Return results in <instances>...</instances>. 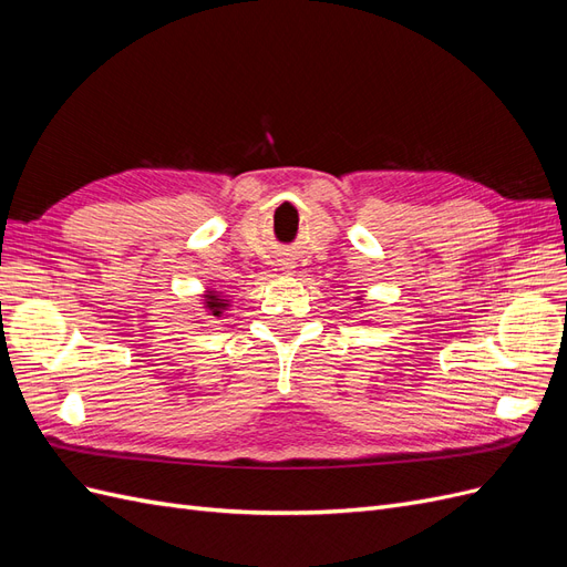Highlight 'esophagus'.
<instances>
[{"mask_svg":"<svg viewBox=\"0 0 567 567\" xmlns=\"http://www.w3.org/2000/svg\"><path fill=\"white\" fill-rule=\"evenodd\" d=\"M286 265H288V262H286ZM284 269H290V267H284Z\"/></svg>","mask_w":567,"mask_h":567,"instance_id":"esophagus-1","label":"esophagus"}]
</instances>
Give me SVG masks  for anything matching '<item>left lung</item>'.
Segmentation results:
<instances>
[{"label":"left lung","instance_id":"1","mask_svg":"<svg viewBox=\"0 0 567 567\" xmlns=\"http://www.w3.org/2000/svg\"><path fill=\"white\" fill-rule=\"evenodd\" d=\"M359 300H361V298H359Z\"/></svg>","mask_w":567,"mask_h":567}]
</instances>
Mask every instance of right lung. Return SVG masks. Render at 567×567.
Segmentation results:
<instances>
[{
    "mask_svg": "<svg viewBox=\"0 0 567 567\" xmlns=\"http://www.w3.org/2000/svg\"><path fill=\"white\" fill-rule=\"evenodd\" d=\"M229 307V300L225 296H220L218 290H206L204 292V309H206V317H213V319H220L223 311Z\"/></svg>",
    "mask_w": 567,
    "mask_h": 567,
    "instance_id": "1",
    "label": "right lung"
}]
</instances>
